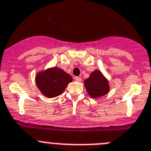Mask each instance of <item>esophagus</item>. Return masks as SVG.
Wrapping results in <instances>:
<instances>
[{"label": "esophagus", "instance_id": "obj_1", "mask_svg": "<svg viewBox=\"0 0 151 151\" xmlns=\"http://www.w3.org/2000/svg\"><path fill=\"white\" fill-rule=\"evenodd\" d=\"M74 79H75L78 82H81L82 81L81 78H80V77H75V78H74Z\"/></svg>", "mask_w": 151, "mask_h": 151}]
</instances>
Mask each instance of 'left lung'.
Returning a JSON list of instances; mask_svg holds the SVG:
<instances>
[{"label":"left lung","mask_w":151,"mask_h":151,"mask_svg":"<svg viewBox=\"0 0 151 151\" xmlns=\"http://www.w3.org/2000/svg\"><path fill=\"white\" fill-rule=\"evenodd\" d=\"M83 83L87 93L92 98L103 97L110 91L108 80L99 70H95L91 72L90 77L84 81Z\"/></svg>","instance_id":"left-lung-1"}]
</instances>
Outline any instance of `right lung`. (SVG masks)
Listing matches in <instances>:
<instances>
[{
	"instance_id": "add662e5",
	"label": "right lung",
	"mask_w": 151,
	"mask_h": 151,
	"mask_svg": "<svg viewBox=\"0 0 151 151\" xmlns=\"http://www.w3.org/2000/svg\"><path fill=\"white\" fill-rule=\"evenodd\" d=\"M73 81L69 73L58 67L37 72L35 77L36 85L44 96L48 98L58 97Z\"/></svg>"
}]
</instances>
